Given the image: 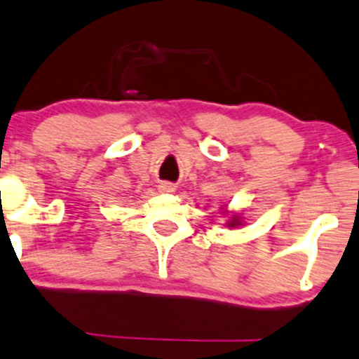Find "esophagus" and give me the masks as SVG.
<instances>
[{
  "label": "esophagus",
  "mask_w": 359,
  "mask_h": 359,
  "mask_svg": "<svg viewBox=\"0 0 359 359\" xmlns=\"http://www.w3.org/2000/svg\"><path fill=\"white\" fill-rule=\"evenodd\" d=\"M175 189H177V186H175V184H172V182H161V184H159V191H161V193H175Z\"/></svg>",
  "instance_id": "34e87169"
}]
</instances>
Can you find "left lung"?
I'll use <instances>...</instances> for the list:
<instances>
[{"label": "left lung", "mask_w": 359, "mask_h": 359, "mask_svg": "<svg viewBox=\"0 0 359 359\" xmlns=\"http://www.w3.org/2000/svg\"><path fill=\"white\" fill-rule=\"evenodd\" d=\"M240 224V221H238V215H233L231 219H229V222H228V226L229 228H233V226H238Z\"/></svg>", "instance_id": "left-lung-1"}]
</instances>
